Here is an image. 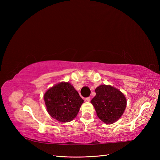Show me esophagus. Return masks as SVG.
Wrapping results in <instances>:
<instances>
[{
  "label": "esophagus",
  "mask_w": 160,
  "mask_h": 160,
  "mask_svg": "<svg viewBox=\"0 0 160 160\" xmlns=\"http://www.w3.org/2000/svg\"><path fill=\"white\" fill-rule=\"evenodd\" d=\"M85 101H90V100H91V98H89V97H88V98H85Z\"/></svg>",
  "instance_id": "esophagus-1"
}]
</instances>
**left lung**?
I'll use <instances>...</instances> for the list:
<instances>
[{
	"label": "left lung",
	"mask_w": 160,
	"mask_h": 160,
	"mask_svg": "<svg viewBox=\"0 0 160 160\" xmlns=\"http://www.w3.org/2000/svg\"><path fill=\"white\" fill-rule=\"evenodd\" d=\"M96 95L91 103L99 118L105 123L116 122L123 113L127 101L124 95L110 85H101L95 89Z\"/></svg>",
	"instance_id": "1"
}]
</instances>
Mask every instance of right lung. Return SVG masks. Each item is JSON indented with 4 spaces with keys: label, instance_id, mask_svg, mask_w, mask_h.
I'll use <instances>...</instances> for the list:
<instances>
[{
    "label": "right lung",
    "instance_id": "right-lung-1",
    "mask_svg": "<svg viewBox=\"0 0 160 160\" xmlns=\"http://www.w3.org/2000/svg\"><path fill=\"white\" fill-rule=\"evenodd\" d=\"M44 100L48 113L60 122H69L73 119L84 101L73 86L65 82L48 89L44 95Z\"/></svg>",
    "mask_w": 160,
    "mask_h": 160
}]
</instances>
